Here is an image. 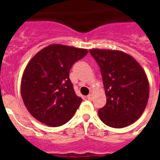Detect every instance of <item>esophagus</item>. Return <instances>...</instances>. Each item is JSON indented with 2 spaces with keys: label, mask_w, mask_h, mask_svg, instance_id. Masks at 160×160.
<instances>
[{
  "label": "esophagus",
  "mask_w": 160,
  "mask_h": 160,
  "mask_svg": "<svg viewBox=\"0 0 160 160\" xmlns=\"http://www.w3.org/2000/svg\"><path fill=\"white\" fill-rule=\"evenodd\" d=\"M87 98L88 100H92V98H93V95H92V94H89V95H87Z\"/></svg>",
  "instance_id": "esophagus-1"
}]
</instances>
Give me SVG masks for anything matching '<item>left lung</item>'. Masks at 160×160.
I'll list each match as a JSON object with an SVG mask.
<instances>
[{
  "instance_id": "8db88e82",
  "label": "left lung",
  "mask_w": 160,
  "mask_h": 160,
  "mask_svg": "<svg viewBox=\"0 0 160 160\" xmlns=\"http://www.w3.org/2000/svg\"><path fill=\"white\" fill-rule=\"evenodd\" d=\"M100 68L106 104L98 110L101 121L115 128L127 127L144 112L149 83L144 69L134 57L120 50L92 49Z\"/></svg>"
}]
</instances>
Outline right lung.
<instances>
[{
  "instance_id": "1",
  "label": "right lung",
  "mask_w": 160,
  "mask_h": 160,
  "mask_svg": "<svg viewBox=\"0 0 160 160\" xmlns=\"http://www.w3.org/2000/svg\"><path fill=\"white\" fill-rule=\"evenodd\" d=\"M86 49L50 44L31 59L21 79V96L27 111L40 122L59 127L68 122L82 102L70 81L74 62L87 55Z\"/></svg>"
}]
</instances>
